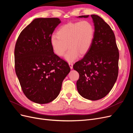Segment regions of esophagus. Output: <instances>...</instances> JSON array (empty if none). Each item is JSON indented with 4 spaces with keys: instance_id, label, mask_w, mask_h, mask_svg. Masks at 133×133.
<instances>
[{
    "instance_id": "esophagus-1",
    "label": "esophagus",
    "mask_w": 133,
    "mask_h": 133,
    "mask_svg": "<svg viewBox=\"0 0 133 133\" xmlns=\"http://www.w3.org/2000/svg\"><path fill=\"white\" fill-rule=\"evenodd\" d=\"M69 66H70V69H73V64L72 63H71V62H69Z\"/></svg>"
}]
</instances>
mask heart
Returning <instances> with one entry per match:
<instances>
[{"mask_svg":"<svg viewBox=\"0 0 133 133\" xmlns=\"http://www.w3.org/2000/svg\"><path fill=\"white\" fill-rule=\"evenodd\" d=\"M95 36V29L92 23L87 21L69 23L60 27L57 35L50 38V44L54 53L62 57L65 55L69 62L77 59L79 55L86 54L92 45Z\"/></svg>","mask_w":133,"mask_h":133,"instance_id":"b5f03b06","label":"heart"}]
</instances>
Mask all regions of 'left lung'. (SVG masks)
Wrapping results in <instances>:
<instances>
[{"instance_id":"obj_1","label":"left lung","mask_w":133,"mask_h":133,"mask_svg":"<svg viewBox=\"0 0 133 133\" xmlns=\"http://www.w3.org/2000/svg\"><path fill=\"white\" fill-rule=\"evenodd\" d=\"M91 17L95 26L93 42L89 51L74 64L73 68L79 74L76 87L80 95L87 99L97 100L105 97L116 81L119 53L110 26L98 15Z\"/></svg>"}]
</instances>
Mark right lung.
Segmentation results:
<instances>
[{"label":"right lung","mask_w":133,"mask_h":133,"mask_svg":"<svg viewBox=\"0 0 133 133\" xmlns=\"http://www.w3.org/2000/svg\"><path fill=\"white\" fill-rule=\"evenodd\" d=\"M57 18L35 19L19 34L15 46V70L27 98L46 104L59 95L70 71L65 60L54 53L50 38L60 23Z\"/></svg>","instance_id":"right-lung-1"}]
</instances>
